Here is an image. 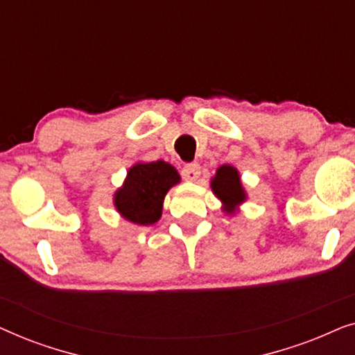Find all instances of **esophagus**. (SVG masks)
<instances>
[{
  "label": "esophagus",
  "instance_id": "obj_1",
  "mask_svg": "<svg viewBox=\"0 0 355 355\" xmlns=\"http://www.w3.org/2000/svg\"><path fill=\"white\" fill-rule=\"evenodd\" d=\"M181 174L186 181H197L200 176V166H198V163H189L182 168Z\"/></svg>",
  "mask_w": 355,
  "mask_h": 355
}]
</instances>
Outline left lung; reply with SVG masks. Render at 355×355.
<instances>
[{"mask_svg": "<svg viewBox=\"0 0 355 355\" xmlns=\"http://www.w3.org/2000/svg\"><path fill=\"white\" fill-rule=\"evenodd\" d=\"M211 191L223 202V210L234 213L241 203L245 202L247 193L242 187L239 171L231 164H223L216 169L215 178L211 179Z\"/></svg>", "mask_w": 355, "mask_h": 355, "instance_id": "8db88e82", "label": "left lung"}]
</instances>
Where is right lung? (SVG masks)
Masks as SVG:
<instances>
[{
	"instance_id": "right-lung-1",
	"label": "right lung",
	"mask_w": 355,
	"mask_h": 355,
	"mask_svg": "<svg viewBox=\"0 0 355 355\" xmlns=\"http://www.w3.org/2000/svg\"><path fill=\"white\" fill-rule=\"evenodd\" d=\"M181 181L174 166L166 162L135 163L114 193V207L134 225L148 226L159 220L166 192Z\"/></svg>"
}]
</instances>
